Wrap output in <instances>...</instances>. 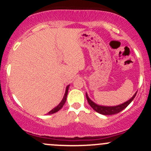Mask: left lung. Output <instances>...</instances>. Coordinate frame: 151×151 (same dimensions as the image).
I'll use <instances>...</instances> for the list:
<instances>
[{"label": "left lung", "instance_id": "1", "mask_svg": "<svg viewBox=\"0 0 151 151\" xmlns=\"http://www.w3.org/2000/svg\"><path fill=\"white\" fill-rule=\"evenodd\" d=\"M137 93H135L134 95L129 100H128L126 102L123 103V104L117 105V106H102V105H99L96 104L95 102L92 101L91 99L88 97V94L86 93V98L88 100V104H90V106L96 111L98 113L101 114V115H115V114L118 113V112H121L123 109H124L126 106H128L134 99V97L136 96Z\"/></svg>", "mask_w": 151, "mask_h": 151}]
</instances>
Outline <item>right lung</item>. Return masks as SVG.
I'll return each instance as SVG.
<instances>
[{
	"instance_id": "add662e5",
	"label": "right lung",
	"mask_w": 151,
	"mask_h": 151,
	"mask_svg": "<svg viewBox=\"0 0 151 151\" xmlns=\"http://www.w3.org/2000/svg\"><path fill=\"white\" fill-rule=\"evenodd\" d=\"M68 88H69V85H67L66 88V92H65V94H64V96H63V99L61 100V101L60 102V104L58 105L57 106H55V108H53L52 109L51 111H50V112L47 113V115H51V114H53V113H55V112H57L58 111L60 110V109H61L62 107H63V106L64 105L65 102H66V97H67V94H68Z\"/></svg>"
}]
</instances>
